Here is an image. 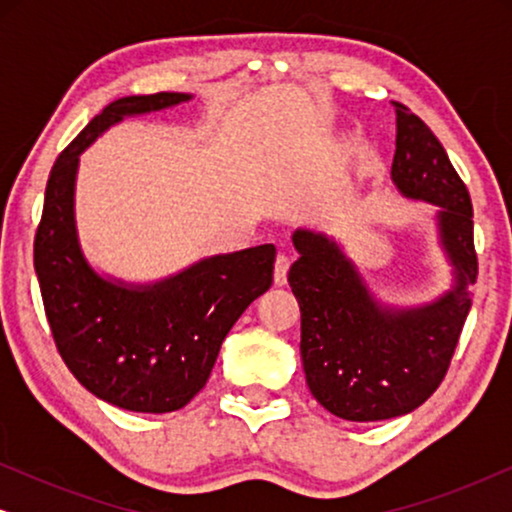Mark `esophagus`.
Masks as SVG:
<instances>
[{
    "mask_svg": "<svg viewBox=\"0 0 512 512\" xmlns=\"http://www.w3.org/2000/svg\"><path fill=\"white\" fill-rule=\"evenodd\" d=\"M289 268H291V256L289 254H277V261H275V284L282 286L286 284V275H289Z\"/></svg>",
    "mask_w": 512,
    "mask_h": 512,
    "instance_id": "esophagus-1",
    "label": "esophagus"
}]
</instances>
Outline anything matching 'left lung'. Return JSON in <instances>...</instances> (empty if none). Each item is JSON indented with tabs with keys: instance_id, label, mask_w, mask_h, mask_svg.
I'll return each instance as SVG.
<instances>
[{
	"instance_id": "8db88e82",
	"label": "left lung",
	"mask_w": 512,
	"mask_h": 512,
	"mask_svg": "<svg viewBox=\"0 0 512 512\" xmlns=\"http://www.w3.org/2000/svg\"><path fill=\"white\" fill-rule=\"evenodd\" d=\"M391 177L408 198L440 207L457 286L422 310H382L338 244L296 230L289 284L300 305V356L312 396L335 417L377 422L419 408L440 387L471 310L478 277L468 188L429 125L401 102Z\"/></svg>"
}]
</instances>
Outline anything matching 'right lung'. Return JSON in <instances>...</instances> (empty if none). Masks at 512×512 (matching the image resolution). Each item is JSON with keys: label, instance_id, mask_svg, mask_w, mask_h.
Wrapping results in <instances>:
<instances>
[{"label": "right lung", "instance_id": "obj_1", "mask_svg": "<svg viewBox=\"0 0 512 512\" xmlns=\"http://www.w3.org/2000/svg\"><path fill=\"white\" fill-rule=\"evenodd\" d=\"M188 97L135 95L104 107L55 160L34 235V270L62 361L90 394L132 412L184 408L207 384L230 328L272 284V244L207 258L149 289L111 284L81 256L74 228L79 153L125 116Z\"/></svg>", "mask_w": 512, "mask_h": 512}]
</instances>
